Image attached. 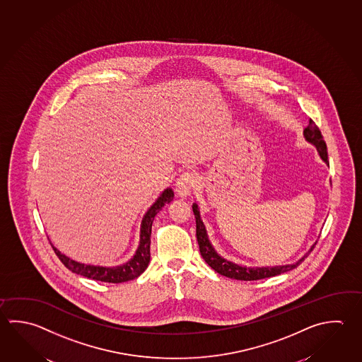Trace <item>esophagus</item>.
<instances>
[{"mask_svg":"<svg viewBox=\"0 0 362 362\" xmlns=\"http://www.w3.org/2000/svg\"><path fill=\"white\" fill-rule=\"evenodd\" d=\"M196 185H197L196 175L191 171H185L180 177H177L175 189L180 197H187L196 188Z\"/></svg>","mask_w":362,"mask_h":362,"instance_id":"esophagus-1","label":"esophagus"}]
</instances>
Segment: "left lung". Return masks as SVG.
<instances>
[{
	"mask_svg": "<svg viewBox=\"0 0 362 362\" xmlns=\"http://www.w3.org/2000/svg\"><path fill=\"white\" fill-rule=\"evenodd\" d=\"M305 136L307 141L314 144L315 147L319 151L321 158L329 164L327 161V144L324 141V136L321 134L319 127L315 124L314 120L310 119V123L307 125L305 130ZM193 209V214L196 218V237H197L198 246H199V252L201 256L204 257L206 264L209 267L214 269L216 273L220 275H224L226 278H232V279L237 280H259L265 279V278H272L275 275L279 274L286 273L289 270H292L294 267H298L303 259H306L310 252L314 250L315 246L311 247V251L306 253L302 259L296 262L293 265H286V267H239L237 264H233L230 261H226L223 259L221 256H218V253L215 252V250L212 248L210 240L207 239V234H206L205 226L202 223V220L199 218V211H198L197 205L192 206Z\"/></svg>",
	"mask_w": 362,
	"mask_h": 362,
	"instance_id": "1",
	"label": "left lung"
}]
</instances>
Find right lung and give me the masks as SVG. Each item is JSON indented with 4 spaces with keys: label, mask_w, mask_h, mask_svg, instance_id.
Returning <instances> with one entry per match:
<instances>
[{
    "label": "right lung",
    "mask_w": 362,
    "mask_h": 362,
    "mask_svg": "<svg viewBox=\"0 0 362 362\" xmlns=\"http://www.w3.org/2000/svg\"><path fill=\"white\" fill-rule=\"evenodd\" d=\"M173 198H174V192L171 191L170 188L166 189L144 215V220H142L139 247L136 250L134 257L124 265L116 267L84 265V264H79L73 259H68L66 256L62 255L60 251H57L55 247H52L56 256L60 259L65 267H68L70 272L79 274L89 279L100 280V281H106V283H123L128 280L136 279L141 274L144 273L150 262L151 229H152L153 218L166 204H170Z\"/></svg>",
    "instance_id": "add662e5"
}]
</instances>
